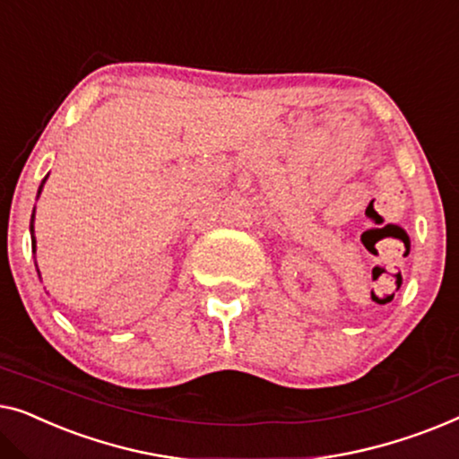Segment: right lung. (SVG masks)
I'll return each instance as SVG.
<instances>
[{"label": "right lung", "mask_w": 459, "mask_h": 459, "mask_svg": "<svg viewBox=\"0 0 459 459\" xmlns=\"http://www.w3.org/2000/svg\"><path fill=\"white\" fill-rule=\"evenodd\" d=\"M45 178H48V177H45ZM45 178H43V183H45ZM43 183H41V186H39V193H41V189H43ZM33 218H35V210H33ZM33 218H30V235H33ZM35 247H37V241L33 237V251H35Z\"/></svg>", "instance_id": "1"}]
</instances>
